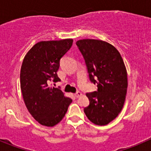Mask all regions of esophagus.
Wrapping results in <instances>:
<instances>
[{
  "label": "esophagus",
  "instance_id": "34e87169",
  "mask_svg": "<svg viewBox=\"0 0 151 151\" xmlns=\"http://www.w3.org/2000/svg\"><path fill=\"white\" fill-rule=\"evenodd\" d=\"M74 96H75L77 98H79V97L81 96H82V93L80 92V91H77V92L75 94H74Z\"/></svg>",
  "mask_w": 151,
  "mask_h": 151
}]
</instances>
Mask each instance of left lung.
Instances as JSON below:
<instances>
[{
    "mask_svg": "<svg viewBox=\"0 0 151 151\" xmlns=\"http://www.w3.org/2000/svg\"><path fill=\"white\" fill-rule=\"evenodd\" d=\"M76 45L85 59L90 80L98 88L86 93L90 104L84 112L94 124L104 126L117 118L124 104L128 87L124 62L118 50L108 42L87 39Z\"/></svg>",
    "mask_w": 151,
    "mask_h": 151,
    "instance_id": "1",
    "label": "left lung"
}]
</instances>
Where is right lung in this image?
Wrapping results in <instances>:
<instances>
[{"instance_id":"add662e5","label":"right lung","mask_w":151,"mask_h":151,"mask_svg":"<svg viewBox=\"0 0 151 151\" xmlns=\"http://www.w3.org/2000/svg\"><path fill=\"white\" fill-rule=\"evenodd\" d=\"M72 44L71 39L39 42L22 61L20 88L24 102L33 118L43 126L52 127L61 121L72 101L60 89L50 85L52 81H60L57 74L60 60Z\"/></svg>"}]
</instances>
